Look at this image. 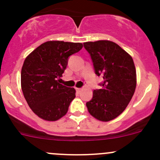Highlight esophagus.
<instances>
[{
    "label": "esophagus",
    "instance_id": "1",
    "mask_svg": "<svg viewBox=\"0 0 160 160\" xmlns=\"http://www.w3.org/2000/svg\"><path fill=\"white\" fill-rule=\"evenodd\" d=\"M81 88H76V90H77V92H78V93H80V91H81Z\"/></svg>",
    "mask_w": 160,
    "mask_h": 160
}]
</instances>
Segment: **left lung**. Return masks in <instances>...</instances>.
<instances>
[{"instance_id": "1", "label": "left lung", "mask_w": 160, "mask_h": 160, "mask_svg": "<svg viewBox=\"0 0 160 160\" xmlns=\"http://www.w3.org/2000/svg\"><path fill=\"white\" fill-rule=\"evenodd\" d=\"M95 73L104 81L87 102L89 113L98 120L109 122L120 115L132 100L136 88V70L132 56L108 40L87 42Z\"/></svg>"}]
</instances>
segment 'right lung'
<instances>
[{
    "mask_svg": "<svg viewBox=\"0 0 160 160\" xmlns=\"http://www.w3.org/2000/svg\"><path fill=\"white\" fill-rule=\"evenodd\" d=\"M83 48L80 42L48 41L25 58L21 85L28 106L36 115L49 122L59 120L68 111L76 90L59 83L68 58Z\"/></svg>",
    "mask_w": 160,
    "mask_h": 160,
    "instance_id": "right-lung-1",
    "label": "right lung"
}]
</instances>
